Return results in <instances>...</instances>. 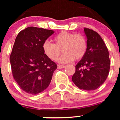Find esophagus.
Instances as JSON below:
<instances>
[{
	"instance_id": "esophagus-1",
	"label": "esophagus",
	"mask_w": 120,
	"mask_h": 120,
	"mask_svg": "<svg viewBox=\"0 0 120 120\" xmlns=\"http://www.w3.org/2000/svg\"><path fill=\"white\" fill-rule=\"evenodd\" d=\"M64 67H65V66H64V65H59V66H58L57 67L58 68H64Z\"/></svg>"
}]
</instances>
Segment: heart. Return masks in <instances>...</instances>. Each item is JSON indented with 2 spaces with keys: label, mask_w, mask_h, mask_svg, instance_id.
<instances>
[{
  "label": "heart",
  "mask_w": 120,
  "mask_h": 120,
  "mask_svg": "<svg viewBox=\"0 0 120 120\" xmlns=\"http://www.w3.org/2000/svg\"><path fill=\"white\" fill-rule=\"evenodd\" d=\"M54 44L46 41L42 45L45 54L53 61L59 57L61 52L60 49L64 53L58 60L61 64L68 63L74 59L80 60L86 52V40L81 34L61 31L54 37Z\"/></svg>",
  "instance_id": "1"
}]
</instances>
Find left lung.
Wrapping results in <instances>:
<instances>
[{
	"instance_id": "obj_1",
	"label": "left lung",
	"mask_w": 120,
	"mask_h": 120,
	"mask_svg": "<svg viewBox=\"0 0 120 120\" xmlns=\"http://www.w3.org/2000/svg\"><path fill=\"white\" fill-rule=\"evenodd\" d=\"M84 32L87 38L86 52L75 66L72 81L79 89L94 90L101 85L108 76L109 53L97 32L86 28Z\"/></svg>"
}]
</instances>
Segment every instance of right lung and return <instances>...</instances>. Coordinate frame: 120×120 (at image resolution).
Segmentation results:
<instances>
[{"label": "right lung", "instance_id": "1", "mask_svg": "<svg viewBox=\"0 0 120 120\" xmlns=\"http://www.w3.org/2000/svg\"><path fill=\"white\" fill-rule=\"evenodd\" d=\"M54 32L30 26L20 31L15 38L10 57L13 78L30 95L44 91L57 68L55 63L45 54L42 49L43 43Z\"/></svg>", "mask_w": 120, "mask_h": 120}]
</instances>
